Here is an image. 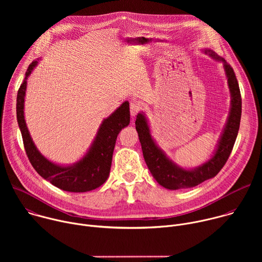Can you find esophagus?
Segmentation results:
<instances>
[{"mask_svg": "<svg viewBox=\"0 0 262 262\" xmlns=\"http://www.w3.org/2000/svg\"><path fill=\"white\" fill-rule=\"evenodd\" d=\"M129 108H130V115H132L133 117H135V116L139 113V111H140L141 106H140V104L137 103L136 101H132V102H130V105H129Z\"/></svg>", "mask_w": 262, "mask_h": 262, "instance_id": "1", "label": "esophagus"}]
</instances>
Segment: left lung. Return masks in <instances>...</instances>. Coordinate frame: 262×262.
Returning <instances> with one entry per match:
<instances>
[{
  "instance_id": "obj_1",
  "label": "left lung",
  "mask_w": 262,
  "mask_h": 262,
  "mask_svg": "<svg viewBox=\"0 0 262 262\" xmlns=\"http://www.w3.org/2000/svg\"><path fill=\"white\" fill-rule=\"evenodd\" d=\"M202 52L211 59L223 64L230 92V111L227 121L224 126L216 147L211 158L198 167L188 169L182 168L167 157L163 149L157 144L151 136L145 113L140 112L136 119V129L141 142L144 160L154 178L168 190L190 189L214 177L226 164L239 129L242 117V97L238 83L232 67L209 49Z\"/></svg>"
}]
</instances>
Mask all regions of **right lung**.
<instances>
[{
  "label": "right lung",
  "mask_w": 262,
  "mask_h": 262,
  "mask_svg": "<svg viewBox=\"0 0 262 262\" xmlns=\"http://www.w3.org/2000/svg\"><path fill=\"white\" fill-rule=\"evenodd\" d=\"M38 62L39 59H37L29 65L16 97V118L29 161L42 178L63 191L84 193L95 190L107 179L117 136L129 124V102H122L116 111L102 120L87 152L78 162L70 165L54 163L37 149L25 120L27 80Z\"/></svg>",
  "instance_id": "right-lung-1"
}]
</instances>
